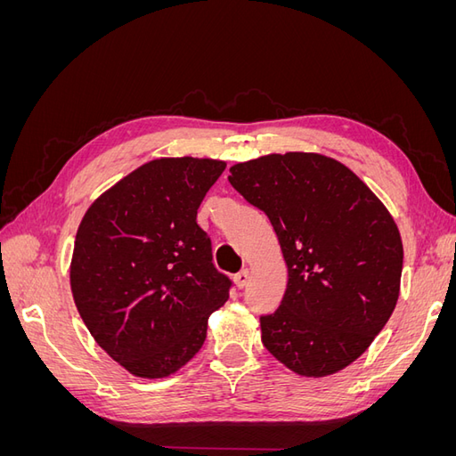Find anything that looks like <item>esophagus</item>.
<instances>
[{"mask_svg": "<svg viewBox=\"0 0 456 456\" xmlns=\"http://www.w3.org/2000/svg\"><path fill=\"white\" fill-rule=\"evenodd\" d=\"M233 281H236V285H238V289H243L247 283H249V270H241V272H238L236 275H233Z\"/></svg>", "mask_w": 456, "mask_h": 456, "instance_id": "esophagus-1", "label": "esophagus"}]
</instances>
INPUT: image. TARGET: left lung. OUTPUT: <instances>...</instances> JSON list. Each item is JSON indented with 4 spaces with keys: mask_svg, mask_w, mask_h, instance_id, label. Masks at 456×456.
<instances>
[{
    "mask_svg": "<svg viewBox=\"0 0 456 456\" xmlns=\"http://www.w3.org/2000/svg\"><path fill=\"white\" fill-rule=\"evenodd\" d=\"M230 173L270 218L289 272L280 308L260 317L262 344L302 377L348 367L399 297L403 245L392 215L346 165L322 154H270Z\"/></svg>",
    "mask_w": 456,
    "mask_h": 456,
    "instance_id": "8db88e82",
    "label": "left lung"
}]
</instances>
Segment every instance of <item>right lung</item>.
Here are the masks:
<instances>
[{"instance_id":"1","label":"right lung","mask_w":456,"mask_h":456,"mask_svg":"<svg viewBox=\"0 0 456 456\" xmlns=\"http://www.w3.org/2000/svg\"><path fill=\"white\" fill-rule=\"evenodd\" d=\"M224 161L161 158L94 200L77 228L70 285L96 344L131 375L163 379L203 346L232 281L213 265L198 209Z\"/></svg>"}]
</instances>
